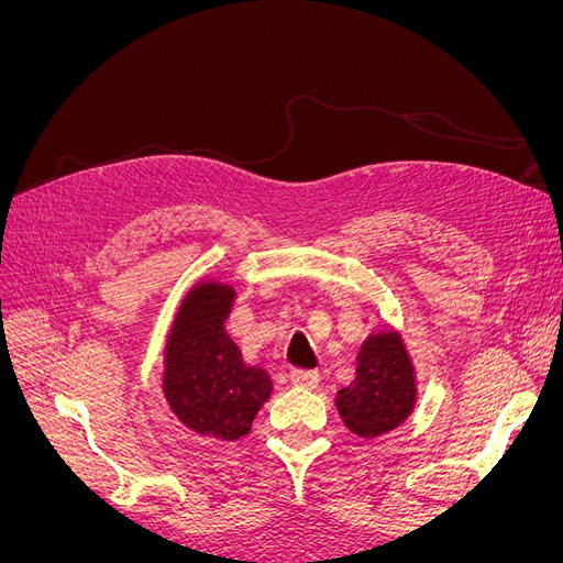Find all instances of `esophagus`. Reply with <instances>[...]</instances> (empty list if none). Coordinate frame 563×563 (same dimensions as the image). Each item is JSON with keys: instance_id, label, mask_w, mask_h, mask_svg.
<instances>
[{"instance_id": "obj_1", "label": "esophagus", "mask_w": 563, "mask_h": 563, "mask_svg": "<svg viewBox=\"0 0 563 563\" xmlns=\"http://www.w3.org/2000/svg\"><path fill=\"white\" fill-rule=\"evenodd\" d=\"M291 383L296 387L305 389H314L319 385V373L314 368H294L291 371Z\"/></svg>"}]
</instances>
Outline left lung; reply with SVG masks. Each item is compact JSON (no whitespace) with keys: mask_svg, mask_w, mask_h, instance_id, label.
<instances>
[{"mask_svg":"<svg viewBox=\"0 0 563 563\" xmlns=\"http://www.w3.org/2000/svg\"><path fill=\"white\" fill-rule=\"evenodd\" d=\"M338 413L360 437L395 430L416 404L413 366L397 333L368 335L356 356V378L338 391Z\"/></svg>","mask_w":563,"mask_h":563,"instance_id":"1","label":"left lung"}]
</instances>
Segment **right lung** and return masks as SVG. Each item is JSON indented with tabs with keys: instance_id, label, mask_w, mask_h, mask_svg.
Listing matches in <instances>:
<instances>
[{
	"instance_id": "right-lung-1",
	"label": "right lung",
	"mask_w": 563,
	"mask_h": 563,
	"mask_svg": "<svg viewBox=\"0 0 563 563\" xmlns=\"http://www.w3.org/2000/svg\"><path fill=\"white\" fill-rule=\"evenodd\" d=\"M232 300L230 286H197L178 312L164 368V395L174 413L197 434L228 441L249 434L272 391L267 373L244 364L225 333Z\"/></svg>"
}]
</instances>
